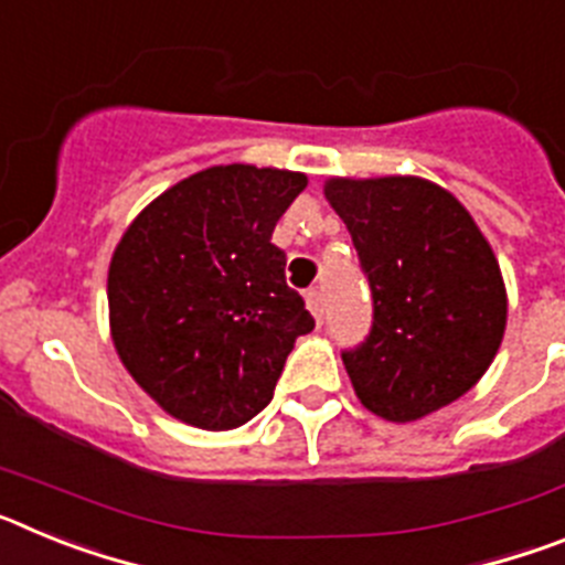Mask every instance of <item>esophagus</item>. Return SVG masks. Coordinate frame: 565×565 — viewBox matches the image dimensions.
Instances as JSON below:
<instances>
[{"instance_id":"esophagus-1","label":"esophagus","mask_w":565,"mask_h":565,"mask_svg":"<svg viewBox=\"0 0 565 565\" xmlns=\"http://www.w3.org/2000/svg\"><path fill=\"white\" fill-rule=\"evenodd\" d=\"M306 306H308V311L313 313V319H317V322H322V317H326V297H322V291H319V288H311V291L306 294Z\"/></svg>"}]
</instances>
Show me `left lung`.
<instances>
[{"label": "left lung", "mask_w": 565, "mask_h": 565, "mask_svg": "<svg viewBox=\"0 0 565 565\" xmlns=\"http://www.w3.org/2000/svg\"><path fill=\"white\" fill-rule=\"evenodd\" d=\"M326 198L373 291L371 337L342 353L359 402L404 424L472 391L507 331L501 266L472 214L416 174L328 178Z\"/></svg>", "instance_id": "obj_1"}]
</instances>
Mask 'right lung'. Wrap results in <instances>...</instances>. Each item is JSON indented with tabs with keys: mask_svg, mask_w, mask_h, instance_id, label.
<instances>
[{
	"mask_svg": "<svg viewBox=\"0 0 565 565\" xmlns=\"http://www.w3.org/2000/svg\"><path fill=\"white\" fill-rule=\"evenodd\" d=\"M308 178L252 163L194 172L127 226L107 271L115 353L161 411L234 430L274 396L294 342L313 331L271 243Z\"/></svg>",
	"mask_w": 565,
	"mask_h": 565,
	"instance_id": "obj_1",
	"label": "right lung"
}]
</instances>
